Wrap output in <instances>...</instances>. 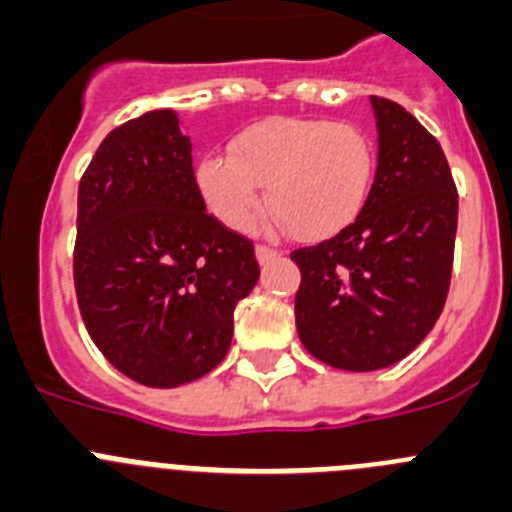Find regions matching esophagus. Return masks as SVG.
<instances>
[{"label": "esophagus", "mask_w": 512, "mask_h": 512, "mask_svg": "<svg viewBox=\"0 0 512 512\" xmlns=\"http://www.w3.org/2000/svg\"><path fill=\"white\" fill-rule=\"evenodd\" d=\"M255 255H257V260H260V265H267V262L278 260L280 250H275V247H267V245H257Z\"/></svg>", "instance_id": "esophagus-1"}]
</instances>
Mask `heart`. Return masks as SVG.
Returning <instances> with one entry per match:
<instances>
[{
    "mask_svg": "<svg viewBox=\"0 0 512 512\" xmlns=\"http://www.w3.org/2000/svg\"><path fill=\"white\" fill-rule=\"evenodd\" d=\"M377 150L362 127L306 117H270L232 137L229 153L196 165V186L211 214L229 229L250 227L267 206L293 237L316 242L344 232L365 211Z\"/></svg>",
    "mask_w": 512,
    "mask_h": 512,
    "instance_id": "1",
    "label": "heart"
}]
</instances>
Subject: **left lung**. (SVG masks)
Wrapping results in <instances>:
<instances>
[{"instance_id": "8db88e82", "label": "left lung", "mask_w": 512, "mask_h": 512, "mask_svg": "<svg viewBox=\"0 0 512 512\" xmlns=\"http://www.w3.org/2000/svg\"><path fill=\"white\" fill-rule=\"evenodd\" d=\"M377 173L357 222L293 250L303 347L349 372L390 367L434 329L449 296L459 196L439 140L400 104L372 96Z\"/></svg>"}]
</instances>
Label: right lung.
Listing matches in <instances>:
<instances>
[{
	"mask_svg": "<svg viewBox=\"0 0 512 512\" xmlns=\"http://www.w3.org/2000/svg\"><path fill=\"white\" fill-rule=\"evenodd\" d=\"M255 247L206 211L173 109L109 132L78 183L73 283L99 352L147 388H178L229 352Z\"/></svg>",
	"mask_w": 512,
	"mask_h": 512,
	"instance_id": "right-lung-1",
	"label": "right lung"
}]
</instances>
